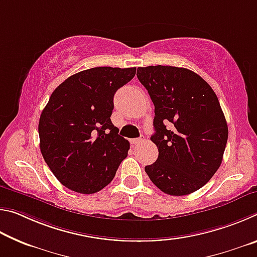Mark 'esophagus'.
<instances>
[{"instance_id":"1","label":"esophagus","mask_w":257,"mask_h":257,"mask_svg":"<svg viewBox=\"0 0 257 257\" xmlns=\"http://www.w3.org/2000/svg\"><path fill=\"white\" fill-rule=\"evenodd\" d=\"M144 142V138H133L130 139V143H132L133 145H137V144H141V143Z\"/></svg>"}]
</instances>
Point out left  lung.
<instances>
[{
	"label": "left lung",
	"instance_id": "1",
	"mask_svg": "<svg viewBox=\"0 0 257 257\" xmlns=\"http://www.w3.org/2000/svg\"><path fill=\"white\" fill-rule=\"evenodd\" d=\"M137 78L155 107L151 141L159 158L145 167L147 176L168 195L194 193L222 162L228 124L219 99L201 76L186 68H138Z\"/></svg>",
	"mask_w": 257,
	"mask_h": 257
}]
</instances>
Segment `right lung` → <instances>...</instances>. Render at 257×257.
Wrapping results in <instances>:
<instances>
[{"mask_svg":"<svg viewBox=\"0 0 257 257\" xmlns=\"http://www.w3.org/2000/svg\"><path fill=\"white\" fill-rule=\"evenodd\" d=\"M136 68L97 67L67 78L43 110L38 134L43 158L61 184L97 193L127 158L129 142L111 121L113 97Z\"/></svg>","mask_w":257,"mask_h":257,"instance_id":"obj_1","label":"right lung"}]
</instances>
